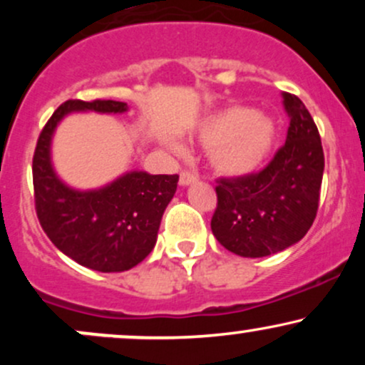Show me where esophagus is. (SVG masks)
Listing matches in <instances>:
<instances>
[{
    "label": "esophagus",
    "mask_w": 365,
    "mask_h": 365,
    "mask_svg": "<svg viewBox=\"0 0 365 365\" xmlns=\"http://www.w3.org/2000/svg\"><path fill=\"white\" fill-rule=\"evenodd\" d=\"M194 182H197V177L194 173H190V171H187V170H183L182 173H180V185L182 187L190 185V183H194Z\"/></svg>",
    "instance_id": "obj_1"
}]
</instances>
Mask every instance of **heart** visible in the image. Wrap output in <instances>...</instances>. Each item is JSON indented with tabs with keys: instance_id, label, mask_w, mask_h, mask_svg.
<instances>
[{
	"instance_id": "obj_1",
	"label": "heart",
	"mask_w": 365,
	"mask_h": 365,
	"mask_svg": "<svg viewBox=\"0 0 365 365\" xmlns=\"http://www.w3.org/2000/svg\"><path fill=\"white\" fill-rule=\"evenodd\" d=\"M197 139L209 148L212 168L226 177H247L266 163L276 140V121L252 108L230 106L206 118ZM175 150H182L173 145Z\"/></svg>"
}]
</instances>
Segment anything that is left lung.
<instances>
[{"label":"left lung","instance_id":"obj_1","mask_svg":"<svg viewBox=\"0 0 365 365\" xmlns=\"http://www.w3.org/2000/svg\"><path fill=\"white\" fill-rule=\"evenodd\" d=\"M287 142L259 173L216 180L212 235L242 257H266L297 244L319 207L324 171L321 137L305 104L283 92Z\"/></svg>","mask_w":365,"mask_h":365}]
</instances>
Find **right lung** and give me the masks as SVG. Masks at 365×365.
Here are the masks:
<instances>
[{
	"mask_svg": "<svg viewBox=\"0 0 365 365\" xmlns=\"http://www.w3.org/2000/svg\"><path fill=\"white\" fill-rule=\"evenodd\" d=\"M125 113L127 103L70 99L53 113L32 159L36 212L46 235L81 266L121 273L144 261L156 245L163 212L177 192L178 175L130 171L96 190H77L58 178L51 140L70 113Z\"/></svg>",
	"mask_w": 365,
	"mask_h": 365,
	"instance_id": "right-lung-1",
	"label": "right lung"
}]
</instances>
